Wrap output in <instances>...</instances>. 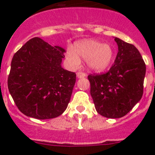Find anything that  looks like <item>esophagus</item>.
Here are the masks:
<instances>
[{
	"mask_svg": "<svg viewBox=\"0 0 155 155\" xmlns=\"http://www.w3.org/2000/svg\"><path fill=\"white\" fill-rule=\"evenodd\" d=\"M77 76L78 78H84L86 76V74L84 72H82V71H79L77 73Z\"/></svg>",
	"mask_w": 155,
	"mask_h": 155,
	"instance_id": "esophagus-1",
	"label": "esophagus"
}]
</instances>
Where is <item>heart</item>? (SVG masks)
Here are the masks:
<instances>
[{
	"instance_id": "1",
	"label": "heart",
	"mask_w": 155,
	"mask_h": 155,
	"mask_svg": "<svg viewBox=\"0 0 155 155\" xmlns=\"http://www.w3.org/2000/svg\"><path fill=\"white\" fill-rule=\"evenodd\" d=\"M75 51H68L67 57L73 66L80 63V58L87 59L90 69L97 71L105 70L113 58V50L109 44H102L95 40H85L75 45Z\"/></svg>"
}]
</instances>
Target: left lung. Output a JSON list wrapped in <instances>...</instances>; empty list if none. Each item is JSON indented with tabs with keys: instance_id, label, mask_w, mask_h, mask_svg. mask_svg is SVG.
<instances>
[{
	"instance_id": "1",
	"label": "left lung",
	"mask_w": 155,
	"mask_h": 155,
	"mask_svg": "<svg viewBox=\"0 0 155 155\" xmlns=\"http://www.w3.org/2000/svg\"><path fill=\"white\" fill-rule=\"evenodd\" d=\"M118 52L106 73L88 75L90 93L97 113L108 118L125 116L143 94L146 63L133 44L115 38Z\"/></svg>"
}]
</instances>
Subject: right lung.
<instances>
[{
    "label": "right lung",
    "instance_id": "right-lung-1",
    "mask_svg": "<svg viewBox=\"0 0 155 155\" xmlns=\"http://www.w3.org/2000/svg\"><path fill=\"white\" fill-rule=\"evenodd\" d=\"M65 50L35 37L14 54L8 88L19 110L27 117L44 120L66 110L76 75L61 67Z\"/></svg>",
    "mask_w": 155,
    "mask_h": 155
}]
</instances>
